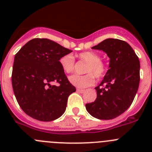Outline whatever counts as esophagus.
<instances>
[{"instance_id": "34e87169", "label": "esophagus", "mask_w": 152, "mask_h": 152, "mask_svg": "<svg viewBox=\"0 0 152 152\" xmlns=\"http://www.w3.org/2000/svg\"><path fill=\"white\" fill-rule=\"evenodd\" d=\"M77 92H79V93H80V94H83V93H84L85 92V90H84V89H77Z\"/></svg>"}]
</instances>
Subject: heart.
I'll use <instances>...</instances> for the list:
<instances>
[{
	"label": "heart",
	"mask_w": 152,
	"mask_h": 152,
	"mask_svg": "<svg viewBox=\"0 0 152 152\" xmlns=\"http://www.w3.org/2000/svg\"><path fill=\"white\" fill-rule=\"evenodd\" d=\"M79 59L87 63L84 68L85 75H72L69 77V81L77 88H84L91 86L94 83V77L100 78L106 72V66L100 61V56L94 52H84L77 56ZM59 64L65 73H72L75 68V60L71 55H64L59 59ZM95 76H94L93 75Z\"/></svg>",
	"instance_id": "b5f03b06"
}]
</instances>
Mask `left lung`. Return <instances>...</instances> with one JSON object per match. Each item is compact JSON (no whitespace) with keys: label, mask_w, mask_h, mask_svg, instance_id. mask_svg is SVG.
<instances>
[{"label":"left lung","mask_w":152,"mask_h":152,"mask_svg":"<svg viewBox=\"0 0 152 152\" xmlns=\"http://www.w3.org/2000/svg\"><path fill=\"white\" fill-rule=\"evenodd\" d=\"M92 49L106 52L110 64L100 85L95 88L96 100L87 103L86 110L96 119H114L131 106L138 91L139 58L126 42L117 39H107Z\"/></svg>","instance_id":"1"}]
</instances>
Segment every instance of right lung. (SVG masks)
Here are the masks:
<instances>
[{
  "label": "right lung",
  "instance_id": "add662e5",
  "mask_svg": "<svg viewBox=\"0 0 152 152\" xmlns=\"http://www.w3.org/2000/svg\"><path fill=\"white\" fill-rule=\"evenodd\" d=\"M72 52L52 40L36 38L15 55L12 86L19 105L28 116L49 122L64 113L68 96L76 88L67 78L59 59ZM53 81L60 85L52 86Z\"/></svg>",
  "mask_w": 152,
  "mask_h": 152
}]
</instances>
